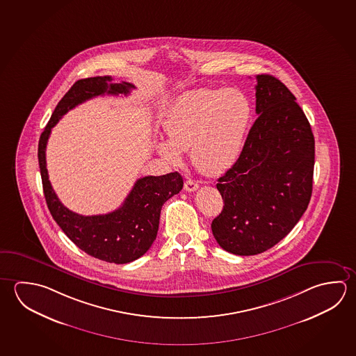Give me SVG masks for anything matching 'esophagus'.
I'll list each match as a JSON object with an SVG mask.
<instances>
[{
	"label": "esophagus",
	"instance_id": "obj_1",
	"mask_svg": "<svg viewBox=\"0 0 356 356\" xmlns=\"http://www.w3.org/2000/svg\"><path fill=\"white\" fill-rule=\"evenodd\" d=\"M184 188H185L186 191H188V193H193V191H196V190L199 188V184H197L196 181L188 179V180L185 181Z\"/></svg>",
	"mask_w": 356,
	"mask_h": 356
}]
</instances>
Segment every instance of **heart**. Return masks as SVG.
Instances as JSON below:
<instances>
[{
    "mask_svg": "<svg viewBox=\"0 0 356 356\" xmlns=\"http://www.w3.org/2000/svg\"><path fill=\"white\" fill-rule=\"evenodd\" d=\"M250 120L251 105L238 90L190 91L168 110L163 126L169 141L160 140L157 150L170 163H180V151L191 149L200 171L218 175L241 155Z\"/></svg>",
    "mask_w": 356,
    "mask_h": 356,
    "instance_id": "heart-1",
    "label": "heart"
}]
</instances>
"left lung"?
Here are the masks:
<instances>
[{
	"label": "left lung",
	"mask_w": 356,
	"mask_h": 356,
	"mask_svg": "<svg viewBox=\"0 0 356 356\" xmlns=\"http://www.w3.org/2000/svg\"><path fill=\"white\" fill-rule=\"evenodd\" d=\"M256 119L235 165L218 180L224 209L211 224L235 255L261 254L286 236L312 193L315 140L305 113L276 77L256 76Z\"/></svg>",
	"instance_id": "1"
}]
</instances>
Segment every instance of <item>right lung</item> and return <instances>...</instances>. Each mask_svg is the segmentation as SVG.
<instances>
[{
    "label": "right lung",
    "instance_id": "right-lung-1",
    "mask_svg": "<svg viewBox=\"0 0 356 356\" xmlns=\"http://www.w3.org/2000/svg\"><path fill=\"white\" fill-rule=\"evenodd\" d=\"M111 76L76 81L57 104L38 141V163L44 199L51 215L70 240L88 255L102 261L127 264L144 255L156 238L163 204L184 186L179 172L138 179L118 210L105 215L83 216L61 204L51 186L46 169V145L51 129L71 108L100 95H129L132 83H111Z\"/></svg>",
    "mask_w": 356,
    "mask_h": 356
}]
</instances>
